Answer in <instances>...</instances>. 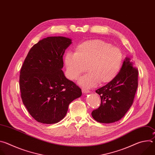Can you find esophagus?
<instances>
[{"mask_svg": "<svg viewBox=\"0 0 155 155\" xmlns=\"http://www.w3.org/2000/svg\"><path fill=\"white\" fill-rule=\"evenodd\" d=\"M81 91H82V92H83L84 94H86V93H90V91H88V90H87L84 89V88H82Z\"/></svg>", "mask_w": 155, "mask_h": 155, "instance_id": "esophagus-1", "label": "esophagus"}]
</instances>
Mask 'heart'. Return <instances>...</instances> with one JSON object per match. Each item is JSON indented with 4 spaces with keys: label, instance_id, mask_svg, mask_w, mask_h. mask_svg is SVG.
Returning <instances> with one entry per match:
<instances>
[{
    "label": "heart",
    "instance_id": "heart-1",
    "mask_svg": "<svg viewBox=\"0 0 155 155\" xmlns=\"http://www.w3.org/2000/svg\"><path fill=\"white\" fill-rule=\"evenodd\" d=\"M121 50L101 40H91L80 43L75 53H68L64 62L68 78L77 80L86 71L78 83L86 87H92L99 82L112 81L118 74L123 64ZM87 68H86L85 67Z\"/></svg>",
    "mask_w": 155,
    "mask_h": 155
}]
</instances>
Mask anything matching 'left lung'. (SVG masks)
<instances>
[{
	"label": "left lung",
	"mask_w": 155,
	"mask_h": 155,
	"mask_svg": "<svg viewBox=\"0 0 155 155\" xmlns=\"http://www.w3.org/2000/svg\"><path fill=\"white\" fill-rule=\"evenodd\" d=\"M130 58H126L121 70L112 81L96 91L100 95V107L91 113L102 123H112L121 119L133 103L138 86V70Z\"/></svg>",
	"instance_id": "left-lung-1"
}]
</instances>
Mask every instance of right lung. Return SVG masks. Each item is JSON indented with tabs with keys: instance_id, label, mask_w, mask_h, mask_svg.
<instances>
[{
	"instance_id": "right-lung-1",
	"label": "right lung",
	"mask_w": 155,
	"mask_h": 155,
	"mask_svg": "<svg viewBox=\"0 0 155 155\" xmlns=\"http://www.w3.org/2000/svg\"><path fill=\"white\" fill-rule=\"evenodd\" d=\"M72 43L64 37H48L31 48L22 65L19 88L22 101L38 122L56 123L68 112L81 90L64 74L63 55Z\"/></svg>"
}]
</instances>
